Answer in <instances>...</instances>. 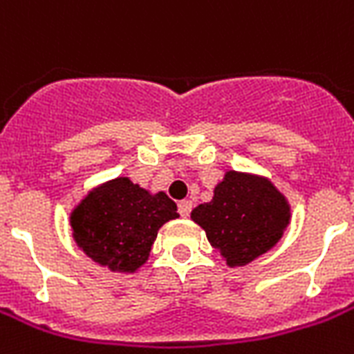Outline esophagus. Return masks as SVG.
Listing matches in <instances>:
<instances>
[{
	"mask_svg": "<svg viewBox=\"0 0 354 354\" xmlns=\"http://www.w3.org/2000/svg\"><path fill=\"white\" fill-rule=\"evenodd\" d=\"M191 209H193V204H191L189 200H182V202L178 204V213L182 216H189Z\"/></svg>",
	"mask_w": 354,
	"mask_h": 354,
	"instance_id": "esophagus-1",
	"label": "esophagus"
}]
</instances>
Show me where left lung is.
<instances>
[{
  "label": "left lung",
  "instance_id": "obj_1",
  "mask_svg": "<svg viewBox=\"0 0 354 354\" xmlns=\"http://www.w3.org/2000/svg\"><path fill=\"white\" fill-rule=\"evenodd\" d=\"M227 266H244L279 242L290 224V205L266 178L230 171L213 200L191 213Z\"/></svg>",
  "mask_w": 354,
  "mask_h": 354
}]
</instances>
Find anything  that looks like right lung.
<instances>
[{"label":"right lung","mask_w":354,"mask_h":354,"mask_svg":"<svg viewBox=\"0 0 354 354\" xmlns=\"http://www.w3.org/2000/svg\"><path fill=\"white\" fill-rule=\"evenodd\" d=\"M178 216L165 193L150 194L128 178H115L86 194L69 222L88 257L112 272H136L147 263L158 230Z\"/></svg>","instance_id":"obj_1"}]
</instances>
